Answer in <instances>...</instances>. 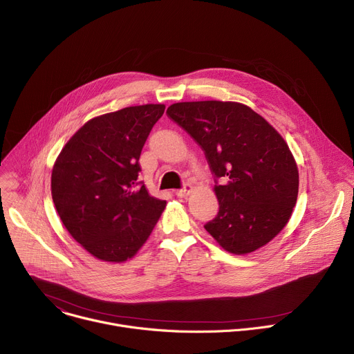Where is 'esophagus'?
I'll return each mask as SVG.
<instances>
[{
    "mask_svg": "<svg viewBox=\"0 0 354 354\" xmlns=\"http://www.w3.org/2000/svg\"><path fill=\"white\" fill-rule=\"evenodd\" d=\"M192 192H193V186H192L190 183H186L183 189L176 190V196H178V197H187Z\"/></svg>",
    "mask_w": 354,
    "mask_h": 354,
    "instance_id": "34e87169",
    "label": "esophagus"
}]
</instances>
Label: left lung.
<instances>
[{"label": "left lung", "instance_id": "obj_1", "mask_svg": "<svg viewBox=\"0 0 354 354\" xmlns=\"http://www.w3.org/2000/svg\"><path fill=\"white\" fill-rule=\"evenodd\" d=\"M168 116L203 148L220 210L205 228L234 255L270 242L288 223L298 196V168L291 151L261 115L239 102H178Z\"/></svg>", "mask_w": 354, "mask_h": 354}]
</instances>
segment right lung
<instances>
[{
  "instance_id": "add662e5",
  "label": "right lung",
  "mask_w": 354,
  "mask_h": 354,
  "mask_svg": "<svg viewBox=\"0 0 354 354\" xmlns=\"http://www.w3.org/2000/svg\"><path fill=\"white\" fill-rule=\"evenodd\" d=\"M164 111L165 105L147 104L96 116L55 162L52 197L59 217L99 261L131 259L167 206L137 180L141 149Z\"/></svg>"
}]
</instances>
